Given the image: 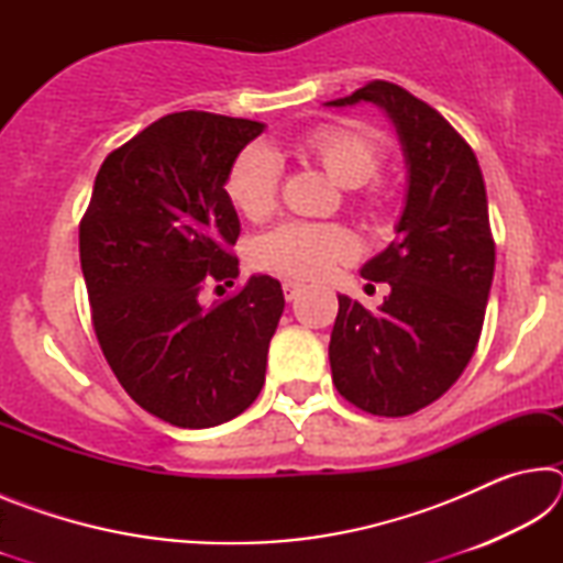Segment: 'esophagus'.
Wrapping results in <instances>:
<instances>
[{"instance_id": "34e87169", "label": "esophagus", "mask_w": 563, "mask_h": 563, "mask_svg": "<svg viewBox=\"0 0 563 563\" xmlns=\"http://www.w3.org/2000/svg\"><path fill=\"white\" fill-rule=\"evenodd\" d=\"M302 290V283H295V280H285L283 283V292H285V300H295Z\"/></svg>"}]
</instances>
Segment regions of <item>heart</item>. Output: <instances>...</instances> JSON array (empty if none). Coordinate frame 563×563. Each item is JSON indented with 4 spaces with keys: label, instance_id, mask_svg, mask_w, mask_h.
<instances>
[{
    "label": "heart",
    "instance_id": "b5f03b06",
    "mask_svg": "<svg viewBox=\"0 0 563 563\" xmlns=\"http://www.w3.org/2000/svg\"><path fill=\"white\" fill-rule=\"evenodd\" d=\"M298 151L325 170L340 188H360L383 166V151L365 133L322 126L298 141ZM280 161L265 146H247L235 156L225 194L247 221H263L278 203ZM355 251V241L335 223L290 221L275 225L255 243V265L263 271L318 278Z\"/></svg>",
    "mask_w": 563,
    "mask_h": 563
}]
</instances>
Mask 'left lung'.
<instances>
[{
    "label": "left lung",
    "instance_id": "left-lung-1",
    "mask_svg": "<svg viewBox=\"0 0 563 563\" xmlns=\"http://www.w3.org/2000/svg\"><path fill=\"white\" fill-rule=\"evenodd\" d=\"M355 103H375L393 121L407 188L397 238L360 271L389 285L379 312L338 295L332 383L369 415L405 417L440 399L479 342L494 278L487 188L470 144L430 103L369 81L325 107Z\"/></svg>",
    "mask_w": 563,
    "mask_h": 563
}]
</instances>
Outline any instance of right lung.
<instances>
[{"label":"right lung","instance_id":"right-lung-1","mask_svg":"<svg viewBox=\"0 0 563 563\" xmlns=\"http://www.w3.org/2000/svg\"><path fill=\"white\" fill-rule=\"evenodd\" d=\"M265 123L178 111L103 161L79 228L81 273L103 357L131 399L184 430L223 424L253 405L283 316L280 283L233 285L241 221L225 194L235 156Z\"/></svg>","mask_w":563,"mask_h":563}]
</instances>
